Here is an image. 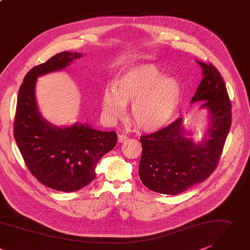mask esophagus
<instances>
[{
	"label": "esophagus",
	"instance_id": "obj_1",
	"mask_svg": "<svg viewBox=\"0 0 250 250\" xmlns=\"http://www.w3.org/2000/svg\"><path fill=\"white\" fill-rule=\"evenodd\" d=\"M127 139H128V137L126 135H124V134H119L118 135V142L119 143H124Z\"/></svg>",
	"mask_w": 250,
	"mask_h": 250
}]
</instances>
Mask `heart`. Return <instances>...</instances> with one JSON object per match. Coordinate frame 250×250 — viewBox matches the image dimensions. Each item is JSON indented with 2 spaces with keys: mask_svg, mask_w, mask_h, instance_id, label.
Instances as JSON below:
<instances>
[{
  "mask_svg": "<svg viewBox=\"0 0 250 250\" xmlns=\"http://www.w3.org/2000/svg\"><path fill=\"white\" fill-rule=\"evenodd\" d=\"M180 99V86L170 77H161L153 64L132 66L113 81L103 95V109L110 118L124 114L132 104L135 124L146 131L163 127L173 115Z\"/></svg>",
  "mask_w": 250,
  "mask_h": 250,
  "instance_id": "1",
  "label": "heart"
}]
</instances>
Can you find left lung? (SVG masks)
Wrapping results in <instances>:
<instances>
[{
	"label": "left lung",
	"mask_w": 250,
	"mask_h": 250,
	"mask_svg": "<svg viewBox=\"0 0 250 250\" xmlns=\"http://www.w3.org/2000/svg\"><path fill=\"white\" fill-rule=\"evenodd\" d=\"M203 80L191 103L205 101L209 109V139L195 145L185 137L181 118L148 135H142L139 175L149 190L176 195L208 178L217 168L231 125V104L226 83L213 64L198 62Z\"/></svg>",
	"instance_id": "left-lung-1"
}]
</instances>
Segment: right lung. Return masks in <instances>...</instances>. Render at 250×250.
I'll return each instance as SVG.
<instances>
[{
    "instance_id": "obj_1",
    "label": "right lung",
    "mask_w": 250,
    "mask_h": 250,
    "mask_svg": "<svg viewBox=\"0 0 250 250\" xmlns=\"http://www.w3.org/2000/svg\"><path fill=\"white\" fill-rule=\"evenodd\" d=\"M82 56L61 52L33 67L20 87L14 122V136L28 170L43 185L63 192L89 184L95 178L98 161L117 142L114 131L103 132L83 124L59 128L38 111L34 96L36 78L64 69Z\"/></svg>"
}]
</instances>
